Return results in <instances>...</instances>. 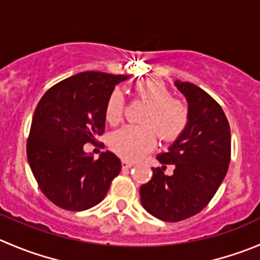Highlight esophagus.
<instances>
[{
	"label": "esophagus",
	"instance_id": "34e87169",
	"mask_svg": "<svg viewBox=\"0 0 260 260\" xmlns=\"http://www.w3.org/2000/svg\"><path fill=\"white\" fill-rule=\"evenodd\" d=\"M133 166V162H131V161L128 160H122V168L123 169H129Z\"/></svg>",
	"mask_w": 260,
	"mask_h": 260
}]
</instances>
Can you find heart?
Wrapping results in <instances>:
<instances>
[{
    "label": "heart",
    "mask_w": 260,
    "mask_h": 260,
    "mask_svg": "<svg viewBox=\"0 0 260 260\" xmlns=\"http://www.w3.org/2000/svg\"><path fill=\"white\" fill-rule=\"evenodd\" d=\"M135 94L148 105L143 114L146 125H127L115 131L109 138V146L125 160H137L156 145V133L165 142L178 140L189 123V109L184 102L174 99L173 92L160 80H143L135 85ZM125 100L118 89L110 92L105 105V119L110 124L122 122Z\"/></svg>",
    "instance_id": "heart-1"
}]
</instances>
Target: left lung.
<instances>
[{"label": "left lung", "mask_w": 260, "mask_h": 260, "mask_svg": "<svg viewBox=\"0 0 260 260\" xmlns=\"http://www.w3.org/2000/svg\"><path fill=\"white\" fill-rule=\"evenodd\" d=\"M188 102L189 123L168 152L156 156L162 164L140 188L141 203L150 215L178 222L197 215L210 203L222 183L231 157V132L222 108L205 90L176 80ZM166 165L174 173L166 176Z\"/></svg>", "instance_id": "1"}]
</instances>
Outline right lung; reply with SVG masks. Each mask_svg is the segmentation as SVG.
Returning a JSON list of instances; mask_svg holds the SVG:
<instances>
[{"mask_svg":"<svg viewBox=\"0 0 260 260\" xmlns=\"http://www.w3.org/2000/svg\"><path fill=\"white\" fill-rule=\"evenodd\" d=\"M125 75L87 71L50 87L38 103L26 145L30 169L40 190L58 207L85 211L102 202L120 160L110 151L98 160L84 145L105 129V105Z\"/></svg>","mask_w":260,"mask_h":260,"instance_id":"add662e5","label":"right lung"}]
</instances>
